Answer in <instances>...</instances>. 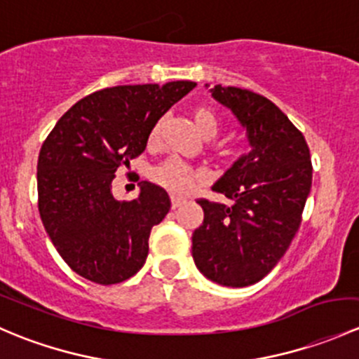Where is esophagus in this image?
<instances>
[{"mask_svg":"<svg viewBox=\"0 0 359 359\" xmlns=\"http://www.w3.org/2000/svg\"><path fill=\"white\" fill-rule=\"evenodd\" d=\"M184 203H186V201H184L182 198H175V196H172V208H173V210H175V208H180V206H182Z\"/></svg>","mask_w":359,"mask_h":359,"instance_id":"34e87169","label":"esophagus"}]
</instances>
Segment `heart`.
I'll use <instances>...</instances> for the list:
<instances>
[{"label":"heart","instance_id":"1","mask_svg":"<svg viewBox=\"0 0 359 359\" xmlns=\"http://www.w3.org/2000/svg\"><path fill=\"white\" fill-rule=\"evenodd\" d=\"M193 118L194 123H196V128L200 130V133L205 139H213L217 135V132H219V119H217L215 112L212 109L205 106L196 107L193 111ZM158 135L159 125L154 126L153 132H151L149 142H156ZM151 179L161 189L177 194V196H184V194L193 193L198 186L205 182V173L201 170L194 168V166L187 165V163L180 161V159L168 158L159 163L158 166H154L153 172H151Z\"/></svg>","mask_w":359,"mask_h":359}]
</instances>
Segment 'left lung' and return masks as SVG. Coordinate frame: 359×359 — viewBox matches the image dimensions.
<instances>
[{
	"label": "left lung",
	"instance_id": "obj_1",
	"mask_svg": "<svg viewBox=\"0 0 359 359\" xmlns=\"http://www.w3.org/2000/svg\"><path fill=\"white\" fill-rule=\"evenodd\" d=\"M212 97L247 130L252 151L213 184L231 205L200 198L203 224L193 233V259L203 276L224 287L257 283L285 255L302 222L313 163L302 132L255 92L213 86Z\"/></svg>",
	"mask_w": 359,
	"mask_h": 359
}]
</instances>
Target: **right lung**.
I'll return each mask as SVG.
<instances>
[{"label":"right lung","mask_w":359,"mask_h":359,"mask_svg":"<svg viewBox=\"0 0 359 359\" xmlns=\"http://www.w3.org/2000/svg\"><path fill=\"white\" fill-rule=\"evenodd\" d=\"M194 86L170 81L99 90L76 102L48 133L38 158V210L76 274L114 285L144 266L151 229L168 213L170 198L156 184L140 182L139 198L118 201L112 180L146 151L158 119Z\"/></svg>","instance_id":"right-lung-1"}]
</instances>
